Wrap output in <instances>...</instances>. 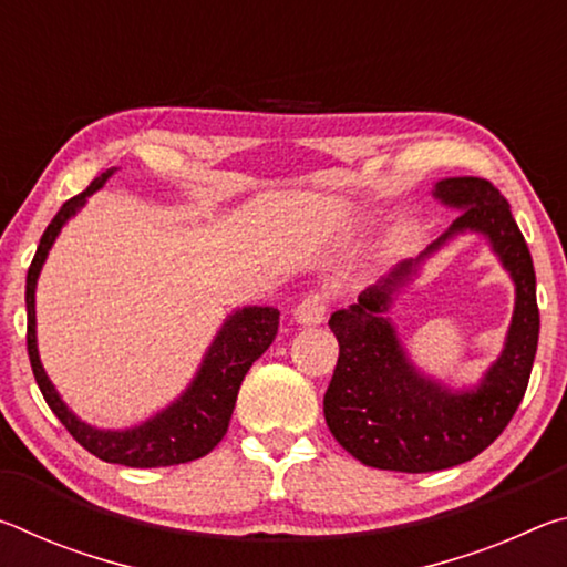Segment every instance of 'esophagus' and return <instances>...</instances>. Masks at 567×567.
<instances>
[{
	"label": "esophagus",
	"mask_w": 567,
	"mask_h": 567,
	"mask_svg": "<svg viewBox=\"0 0 567 567\" xmlns=\"http://www.w3.org/2000/svg\"><path fill=\"white\" fill-rule=\"evenodd\" d=\"M324 312H328V307H324L322 297L320 295H307L305 300L297 305L295 322L302 324V328H312V324H320L324 320Z\"/></svg>",
	"instance_id": "34e87169"
}]
</instances>
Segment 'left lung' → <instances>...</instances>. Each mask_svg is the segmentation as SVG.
Returning a JSON list of instances; mask_svg holds the SVG:
<instances>
[{
  "mask_svg": "<svg viewBox=\"0 0 567 567\" xmlns=\"http://www.w3.org/2000/svg\"><path fill=\"white\" fill-rule=\"evenodd\" d=\"M433 197L460 213L453 225L420 257L392 267L358 302L330 318L340 342L338 368L324 392L330 433L362 465L395 473H433L483 453L520 405L540 334L533 257L507 199L480 177L440 179ZM460 234L485 236L516 285L504 350L470 389L420 373L389 318L419 267Z\"/></svg>",
  "mask_w": 567,
  "mask_h": 567,
  "instance_id": "obj_1",
  "label": "left lung"
}]
</instances>
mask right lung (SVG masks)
<instances>
[{
	"mask_svg": "<svg viewBox=\"0 0 567 567\" xmlns=\"http://www.w3.org/2000/svg\"><path fill=\"white\" fill-rule=\"evenodd\" d=\"M114 172H117V167H110L100 177H94L87 189L62 205L50 227L44 229L30 272H27V352H30L34 380L42 390L47 405L70 430L76 443L90 450L92 455H97L104 463L127 467H167L189 463V460H197L207 455L209 450H215L219 440L225 437L239 385H243L252 362L262 358V352L272 344L277 324H280V310L277 307L247 305L229 312L205 350L195 378L182 390V395L172 400L167 408L157 410L152 417L137 422V425L107 430L90 425L87 420L76 415L52 385L40 360L34 307L37 280H40L47 255H50L52 245L60 237L62 227L87 205L94 192L107 185Z\"/></svg>",
	"mask_w": 567,
	"mask_h": 567,
	"instance_id": "1",
	"label": "right lung"
}]
</instances>
